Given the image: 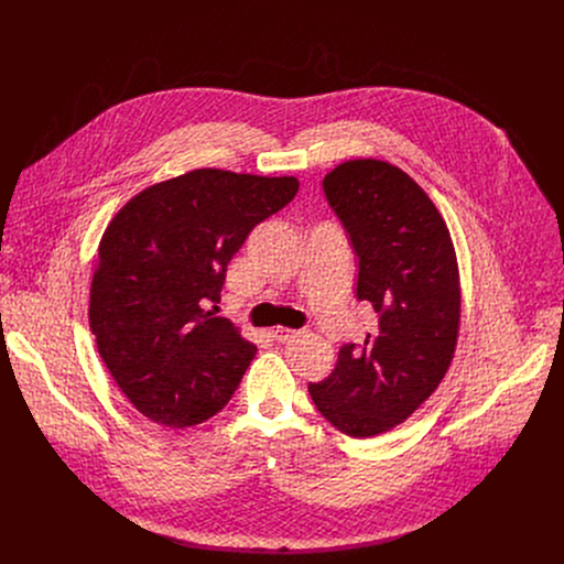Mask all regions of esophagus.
Here are the masks:
<instances>
[{
    "label": "esophagus",
    "mask_w": 564,
    "mask_h": 564,
    "mask_svg": "<svg viewBox=\"0 0 564 564\" xmlns=\"http://www.w3.org/2000/svg\"><path fill=\"white\" fill-rule=\"evenodd\" d=\"M299 335H301V330H292V328H283V326H279V328L272 330V337H274L279 344H288V341H292V339L299 337Z\"/></svg>",
    "instance_id": "1"
}]
</instances>
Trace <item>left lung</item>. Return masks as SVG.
<instances>
[{"label":"left lung","mask_w":564,"mask_h":564,"mask_svg":"<svg viewBox=\"0 0 564 564\" xmlns=\"http://www.w3.org/2000/svg\"><path fill=\"white\" fill-rule=\"evenodd\" d=\"M324 192L357 254V299L379 326L361 346H341L335 370L307 390L337 431L372 437L409 420L453 361L457 259L437 207L399 167L348 160L324 178Z\"/></svg>","instance_id":"left-lung-1"}]
</instances>
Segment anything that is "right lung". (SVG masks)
<instances>
[{"instance_id":"add662e5","label":"right lung","mask_w":564,"mask_h":564,"mask_svg":"<svg viewBox=\"0 0 564 564\" xmlns=\"http://www.w3.org/2000/svg\"><path fill=\"white\" fill-rule=\"evenodd\" d=\"M299 192L294 176L194 170L133 196L109 223L91 283L98 352L151 422L214 417L257 346L216 316L227 263Z\"/></svg>"}]
</instances>
